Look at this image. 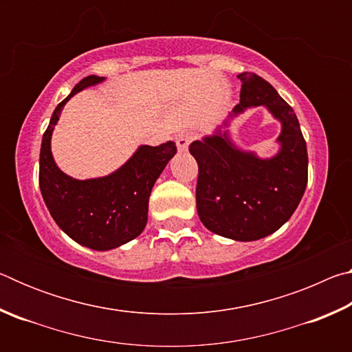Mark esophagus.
Instances as JSON below:
<instances>
[{
    "label": "esophagus",
    "mask_w": 352,
    "mask_h": 352,
    "mask_svg": "<svg viewBox=\"0 0 352 352\" xmlns=\"http://www.w3.org/2000/svg\"><path fill=\"white\" fill-rule=\"evenodd\" d=\"M194 138H195V133H192V132H182L180 135L177 136V146H178V148H180L182 152L188 151V147H189L190 142L194 141Z\"/></svg>",
    "instance_id": "obj_1"
}]
</instances>
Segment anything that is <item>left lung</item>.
<instances>
[{
	"instance_id": "1",
	"label": "left lung",
	"mask_w": 352,
	"mask_h": 352,
	"mask_svg": "<svg viewBox=\"0 0 352 352\" xmlns=\"http://www.w3.org/2000/svg\"><path fill=\"white\" fill-rule=\"evenodd\" d=\"M241 104L234 113L265 105L283 122L281 152L270 160L237 151L222 133L194 141L199 164V217L208 230L234 241H258L275 233L296 210L307 184V148L294 109L269 82L241 73Z\"/></svg>"
}]
</instances>
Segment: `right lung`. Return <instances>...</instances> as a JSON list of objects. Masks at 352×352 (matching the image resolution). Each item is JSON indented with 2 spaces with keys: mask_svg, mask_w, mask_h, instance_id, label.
<instances>
[{
  "mask_svg": "<svg viewBox=\"0 0 352 352\" xmlns=\"http://www.w3.org/2000/svg\"><path fill=\"white\" fill-rule=\"evenodd\" d=\"M102 79L85 77L56 107L41 140L38 170L40 190L52 219L71 239L93 250L116 248L141 234L147 223L151 190L177 153L172 141L155 147L141 146L121 169L109 177L80 182L63 174L51 155L52 129L73 94Z\"/></svg>",
  "mask_w": 352,
  "mask_h": 352,
  "instance_id": "add662e5",
  "label": "right lung"
}]
</instances>
